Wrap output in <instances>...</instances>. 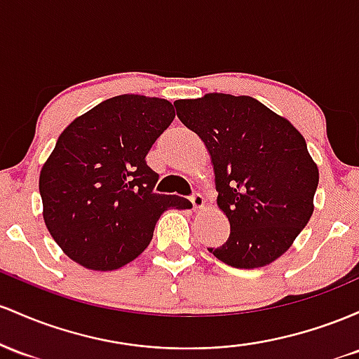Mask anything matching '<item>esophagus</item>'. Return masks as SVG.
<instances>
[{"label":"esophagus","mask_w":359,"mask_h":359,"mask_svg":"<svg viewBox=\"0 0 359 359\" xmlns=\"http://www.w3.org/2000/svg\"><path fill=\"white\" fill-rule=\"evenodd\" d=\"M191 203H193V210H195V212L203 210L205 200H203V196L200 195V193H195V195L191 196Z\"/></svg>","instance_id":"esophagus-1"}]
</instances>
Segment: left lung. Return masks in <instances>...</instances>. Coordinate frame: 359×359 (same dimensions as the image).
<instances>
[{
    "label": "left lung",
    "mask_w": 359,
    "mask_h": 359,
    "mask_svg": "<svg viewBox=\"0 0 359 359\" xmlns=\"http://www.w3.org/2000/svg\"><path fill=\"white\" fill-rule=\"evenodd\" d=\"M178 118L210 154L217 205L231 236L210 248L233 268H263L288 251L313 213L319 168L304 135L251 96L176 100Z\"/></svg>",
    "instance_id": "1"
}]
</instances>
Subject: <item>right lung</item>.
<instances>
[{"mask_svg":"<svg viewBox=\"0 0 359 359\" xmlns=\"http://www.w3.org/2000/svg\"><path fill=\"white\" fill-rule=\"evenodd\" d=\"M175 115L164 98L120 95L64 128L40 169L39 190L43 222L67 257L114 271L142 255L168 208L190 207L152 191L159 176L146 164Z\"/></svg>","mask_w":359,"mask_h":359,"instance_id":"add662e5","label":"right lung"}]
</instances>
